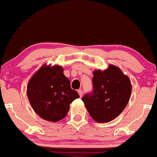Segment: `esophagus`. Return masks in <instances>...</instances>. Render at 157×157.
I'll use <instances>...</instances> for the list:
<instances>
[{"label": "esophagus", "mask_w": 157, "mask_h": 157, "mask_svg": "<svg viewBox=\"0 0 157 157\" xmlns=\"http://www.w3.org/2000/svg\"><path fill=\"white\" fill-rule=\"evenodd\" d=\"M78 93L79 96H80V98H82V90L81 89L78 90Z\"/></svg>", "instance_id": "obj_1"}]
</instances>
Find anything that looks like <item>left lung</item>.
<instances>
[{"instance_id": "8db88e82", "label": "left lung", "mask_w": 157, "mask_h": 157, "mask_svg": "<svg viewBox=\"0 0 157 157\" xmlns=\"http://www.w3.org/2000/svg\"><path fill=\"white\" fill-rule=\"evenodd\" d=\"M93 91L82 98L87 110L98 122L116 119L125 108L132 93L131 81L119 67L109 65L93 72Z\"/></svg>"}]
</instances>
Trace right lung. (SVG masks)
Segmentation results:
<instances>
[{
	"label": "right lung",
	"mask_w": 157,
	"mask_h": 157,
	"mask_svg": "<svg viewBox=\"0 0 157 157\" xmlns=\"http://www.w3.org/2000/svg\"><path fill=\"white\" fill-rule=\"evenodd\" d=\"M27 96L34 111L49 122H58L69 112V104L79 98L62 67L43 65L30 78Z\"/></svg>",
	"instance_id": "add662e5"
}]
</instances>
